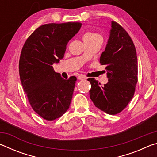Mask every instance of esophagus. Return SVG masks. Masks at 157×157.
<instances>
[{
    "label": "esophagus",
    "mask_w": 157,
    "mask_h": 157,
    "mask_svg": "<svg viewBox=\"0 0 157 157\" xmlns=\"http://www.w3.org/2000/svg\"><path fill=\"white\" fill-rule=\"evenodd\" d=\"M78 79H79V80H83V79H86V78L85 77L84 75H79L78 77Z\"/></svg>",
    "instance_id": "esophagus-1"
}]
</instances>
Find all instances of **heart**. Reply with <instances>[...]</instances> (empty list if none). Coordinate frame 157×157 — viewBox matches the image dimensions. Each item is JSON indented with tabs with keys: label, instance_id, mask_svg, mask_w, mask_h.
Listing matches in <instances>:
<instances>
[{
	"label": "heart",
	"instance_id": "1",
	"mask_svg": "<svg viewBox=\"0 0 157 157\" xmlns=\"http://www.w3.org/2000/svg\"><path fill=\"white\" fill-rule=\"evenodd\" d=\"M98 35V34H95V33H86L84 35V37H86V36H96Z\"/></svg>",
	"mask_w": 157,
	"mask_h": 157
}]
</instances>
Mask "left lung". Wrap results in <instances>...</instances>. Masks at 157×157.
<instances>
[{
  "label": "left lung",
  "instance_id": "8db88e82",
  "mask_svg": "<svg viewBox=\"0 0 157 157\" xmlns=\"http://www.w3.org/2000/svg\"><path fill=\"white\" fill-rule=\"evenodd\" d=\"M100 62L106 66L108 82L102 86L94 78H89L90 98L99 109L115 115L131 101L138 80L134 44L125 30L115 21L111 22L109 36Z\"/></svg>",
  "mask_w": 157,
  "mask_h": 157
}]
</instances>
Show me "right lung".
I'll use <instances>...</instances> for the list:
<instances>
[{
  "label": "right lung",
  "mask_w": 157,
  "mask_h": 157,
  "mask_svg": "<svg viewBox=\"0 0 157 157\" xmlns=\"http://www.w3.org/2000/svg\"><path fill=\"white\" fill-rule=\"evenodd\" d=\"M81 26L78 22L41 25L21 50V84L34 111L47 121L59 118L70 106L77 78L63 79L55 72L52 65L63 59L68 41Z\"/></svg>",
  "instance_id": "add662e5"
}]
</instances>
